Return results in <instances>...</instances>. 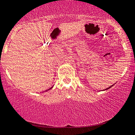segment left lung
I'll use <instances>...</instances> for the list:
<instances>
[{
    "label": "left lung",
    "mask_w": 135,
    "mask_h": 135,
    "mask_svg": "<svg viewBox=\"0 0 135 135\" xmlns=\"http://www.w3.org/2000/svg\"><path fill=\"white\" fill-rule=\"evenodd\" d=\"M114 84H114L113 85H112V86H110V87H108V88H106V89H105V90H108V89H109V88H111V87H113V86H114Z\"/></svg>",
    "instance_id": "1"
}]
</instances>
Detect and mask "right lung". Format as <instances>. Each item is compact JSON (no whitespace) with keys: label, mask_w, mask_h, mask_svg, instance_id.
I'll list each match as a JSON object with an SVG mask.
<instances>
[{"label":"right lung","mask_w":135,"mask_h":135,"mask_svg":"<svg viewBox=\"0 0 135 135\" xmlns=\"http://www.w3.org/2000/svg\"><path fill=\"white\" fill-rule=\"evenodd\" d=\"M52 87H53V86H52V87H51V88H49V89H48V90H46V91H48V90H51V89H52Z\"/></svg>","instance_id":"right-lung-1"}]
</instances>
